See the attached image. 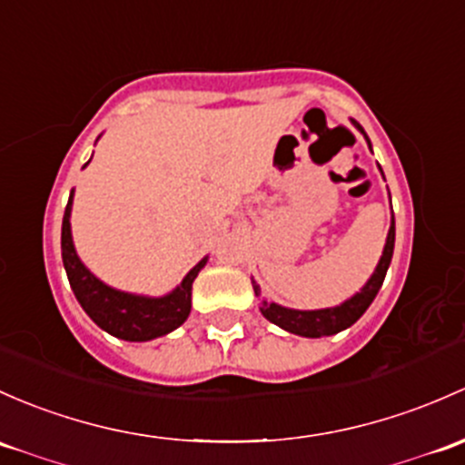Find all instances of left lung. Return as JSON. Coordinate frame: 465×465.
<instances>
[{"instance_id": "left-lung-1", "label": "left lung", "mask_w": 465, "mask_h": 465, "mask_svg": "<svg viewBox=\"0 0 465 465\" xmlns=\"http://www.w3.org/2000/svg\"><path fill=\"white\" fill-rule=\"evenodd\" d=\"M354 126L365 135L363 126H361L359 122H354ZM365 140H368V135H365ZM392 252H394V216H392V224H390L388 238H385L383 256H381L379 265H376V270L372 276H370V281L363 285V290L356 292L354 296L348 298L345 302H341V305L325 307V310H290V307L262 301V307H261L262 316H265L267 321H272L273 325L282 327V330L292 331V334L307 336V339H321V336L339 334L341 330H348L350 325H354V322L365 314V310L372 305L374 296L379 294L381 285H383L385 273H388L390 261H392ZM253 292H256V296L261 294V292H258V285H253Z\"/></svg>"}]
</instances>
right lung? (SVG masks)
<instances>
[{"instance_id":"1","label":"right lung","mask_w":465,"mask_h":465,"mask_svg":"<svg viewBox=\"0 0 465 465\" xmlns=\"http://www.w3.org/2000/svg\"><path fill=\"white\" fill-rule=\"evenodd\" d=\"M71 207L73 192L64 209V220H62V261H64L73 294L82 310L91 316V321L111 336L124 341L158 339L183 325L192 312V285L207 258H203L173 292L160 298L114 290L93 276L77 256L71 236Z\"/></svg>"}]
</instances>
